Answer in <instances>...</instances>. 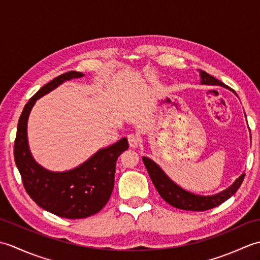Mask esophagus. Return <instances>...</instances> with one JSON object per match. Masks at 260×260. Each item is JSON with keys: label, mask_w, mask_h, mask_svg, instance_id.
I'll return each instance as SVG.
<instances>
[{"label": "esophagus", "mask_w": 260, "mask_h": 260, "mask_svg": "<svg viewBox=\"0 0 260 260\" xmlns=\"http://www.w3.org/2000/svg\"><path fill=\"white\" fill-rule=\"evenodd\" d=\"M127 139H128V144H129V146H131L132 148L139 147L140 142H141L139 136L134 135V134H131V135H128V137H127Z\"/></svg>", "instance_id": "34e87169"}]
</instances>
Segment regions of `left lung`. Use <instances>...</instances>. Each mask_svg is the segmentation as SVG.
<instances>
[{
	"instance_id": "left-lung-1",
	"label": "left lung",
	"mask_w": 260,
	"mask_h": 260,
	"mask_svg": "<svg viewBox=\"0 0 260 260\" xmlns=\"http://www.w3.org/2000/svg\"><path fill=\"white\" fill-rule=\"evenodd\" d=\"M199 73H200L201 85L221 86V87L227 88V89L231 91H234L231 88L225 86L223 82L215 79L214 77L207 74L206 71L199 70ZM142 158H143V162H144V165L146 167L148 174H150V178L153 182L154 186L156 187L157 192L159 193V196L162 197L163 200L167 201L169 204H171V206L174 208L187 210V211H206V210L218 207L219 204L223 203L225 200H228L229 198H231L235 194L237 190L239 189V186L241 185L242 181H244V178H245V173H242L238 179H236V181L229 187H227V189L221 192L215 193V194H212V196L194 194V193L184 190L183 187H181L180 185L176 184L175 182L171 180L169 176L165 174L164 171L159 168V165L154 162L153 159L146 156H143Z\"/></svg>"
}]
</instances>
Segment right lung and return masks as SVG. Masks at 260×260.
Returning a JSON list of instances; mask_svg holds the SVG:
<instances>
[{"label":"right lung","mask_w":260,"mask_h":260,"mask_svg":"<svg viewBox=\"0 0 260 260\" xmlns=\"http://www.w3.org/2000/svg\"><path fill=\"white\" fill-rule=\"evenodd\" d=\"M85 75L69 71L58 76L39 89L23 108L14 142V159L27 194L39 207L67 219L87 218L97 213L109 200L114 189L116 161L128 148L126 137L101 148L78 167L53 172L33 158L27 142V119L39 98L47 95L64 81Z\"/></svg>","instance_id":"right-lung-1"}]
</instances>
